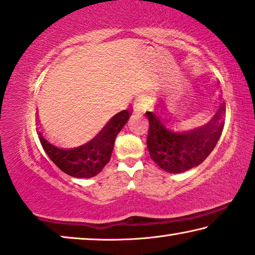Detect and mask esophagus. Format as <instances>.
Wrapping results in <instances>:
<instances>
[{"label": "esophagus", "mask_w": 255, "mask_h": 255, "mask_svg": "<svg viewBox=\"0 0 255 255\" xmlns=\"http://www.w3.org/2000/svg\"><path fill=\"white\" fill-rule=\"evenodd\" d=\"M132 107H134V111L135 112H143L145 109V105H144V102H143L142 98H137L134 102V105H132Z\"/></svg>", "instance_id": "obj_1"}]
</instances>
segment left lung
Returning a JSON list of instances; mask_svg holds the SVG:
<instances>
[{"label": "left lung", "instance_id": "obj_1", "mask_svg": "<svg viewBox=\"0 0 255 255\" xmlns=\"http://www.w3.org/2000/svg\"><path fill=\"white\" fill-rule=\"evenodd\" d=\"M150 157L168 173H181L198 166L213 151L224 127L225 105L202 126L184 128L155 112H146Z\"/></svg>", "mask_w": 255, "mask_h": 255}]
</instances>
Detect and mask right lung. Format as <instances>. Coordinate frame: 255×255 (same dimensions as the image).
I'll return each instance as SVG.
<instances>
[{
  "label": "right lung",
  "instance_id": "obj_1",
  "mask_svg": "<svg viewBox=\"0 0 255 255\" xmlns=\"http://www.w3.org/2000/svg\"><path fill=\"white\" fill-rule=\"evenodd\" d=\"M130 112L124 110L113 116L91 137L77 144H64L38 129L40 143L49 158L61 171L74 178H92L110 162L117 135L126 125Z\"/></svg>",
  "mask_w": 255,
  "mask_h": 255
}]
</instances>
